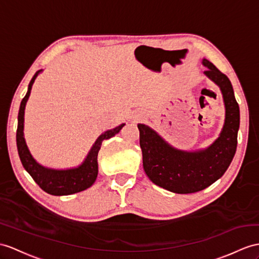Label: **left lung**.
I'll use <instances>...</instances> for the list:
<instances>
[{"label": "left lung", "instance_id": "8db88e82", "mask_svg": "<svg viewBox=\"0 0 259 259\" xmlns=\"http://www.w3.org/2000/svg\"><path fill=\"white\" fill-rule=\"evenodd\" d=\"M204 73L220 87L225 103V123L220 137L205 150L188 153L175 149L155 131L138 124L143 166L155 185L175 193L203 190L220 179L236 153L239 106L230 79L209 60L203 59Z\"/></svg>", "mask_w": 259, "mask_h": 259}]
</instances>
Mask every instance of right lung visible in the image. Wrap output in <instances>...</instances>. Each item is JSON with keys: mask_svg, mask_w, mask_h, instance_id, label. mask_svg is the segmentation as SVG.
Listing matches in <instances>:
<instances>
[{"mask_svg": "<svg viewBox=\"0 0 259 259\" xmlns=\"http://www.w3.org/2000/svg\"><path fill=\"white\" fill-rule=\"evenodd\" d=\"M41 70H38L28 84V90L21 102L20 111H18V123L16 131V145L17 151L22 165L25 170L31 176V178L44 191L53 195H68L83 191L91 187L98 176V153L101 148V145L104 140H109L122 130L125 124H121L117 127L106 131L105 133L100 135L97 142L94 143L89 155L87 156L84 162L81 166L74 169L68 170H53L40 166L31 157L29 150L24 140V110L25 105L30 94L31 85Z\"/></svg>", "mask_w": 259, "mask_h": 259, "instance_id": "1", "label": "right lung"}]
</instances>
